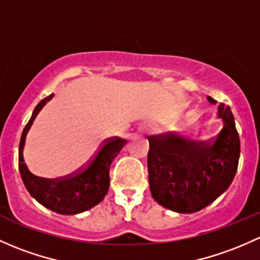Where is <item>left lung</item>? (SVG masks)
I'll return each mask as SVG.
<instances>
[{"mask_svg":"<svg viewBox=\"0 0 260 260\" xmlns=\"http://www.w3.org/2000/svg\"><path fill=\"white\" fill-rule=\"evenodd\" d=\"M210 103H215L208 97ZM223 128L204 143L174 133L148 137V180L157 203L178 213H194L214 202L231 185L238 168L240 142L229 106L220 103Z\"/></svg>","mask_w":260,"mask_h":260,"instance_id":"obj_1","label":"left lung"}]
</instances>
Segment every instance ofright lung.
Instances as JSON below:
<instances>
[{"instance_id": "right-lung-1", "label": "right lung", "mask_w": 260, "mask_h": 260, "mask_svg": "<svg viewBox=\"0 0 260 260\" xmlns=\"http://www.w3.org/2000/svg\"><path fill=\"white\" fill-rule=\"evenodd\" d=\"M52 97L53 94H50L38 103L28 123L23 128L18 148V168L24 187L38 203L59 214H78L91 209L107 194L109 167L127 141L118 137L106 139L86 166L66 177L47 179L35 176L28 171L23 160L24 142L38 112Z\"/></svg>"}]
</instances>
